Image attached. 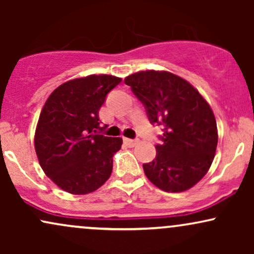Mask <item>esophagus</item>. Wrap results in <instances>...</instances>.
<instances>
[{
	"label": "esophagus",
	"instance_id": "34e87169",
	"mask_svg": "<svg viewBox=\"0 0 254 254\" xmlns=\"http://www.w3.org/2000/svg\"><path fill=\"white\" fill-rule=\"evenodd\" d=\"M124 143L127 145V147L132 148L138 143V139H131V138H124Z\"/></svg>",
	"mask_w": 254,
	"mask_h": 254
}]
</instances>
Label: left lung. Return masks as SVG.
<instances>
[{
	"label": "left lung",
	"mask_w": 254,
	"mask_h": 254,
	"mask_svg": "<svg viewBox=\"0 0 254 254\" xmlns=\"http://www.w3.org/2000/svg\"><path fill=\"white\" fill-rule=\"evenodd\" d=\"M125 84L143 104L151 124L162 125L156 156L143 164L145 176L166 192H183L209 171L217 147L211 107L184 78L168 71H138Z\"/></svg>",
	"instance_id": "left-lung-1"
}]
</instances>
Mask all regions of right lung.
Here are the masks:
<instances>
[{"mask_svg": "<svg viewBox=\"0 0 254 254\" xmlns=\"http://www.w3.org/2000/svg\"><path fill=\"white\" fill-rule=\"evenodd\" d=\"M112 75H89L61 84L48 98L38 121L34 147L45 174L72 194L98 190L112 173L121 137L100 131L99 110L121 83Z\"/></svg>", "mask_w": 254, "mask_h": 254, "instance_id": "obj_1", "label": "right lung"}]
</instances>
